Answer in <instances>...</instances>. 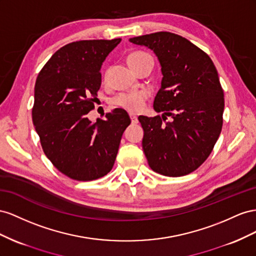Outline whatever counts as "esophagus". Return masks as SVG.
Segmentation results:
<instances>
[{
	"instance_id": "1",
	"label": "esophagus",
	"mask_w": 256,
	"mask_h": 256,
	"mask_svg": "<svg viewBox=\"0 0 256 256\" xmlns=\"http://www.w3.org/2000/svg\"><path fill=\"white\" fill-rule=\"evenodd\" d=\"M130 121H132L133 124H136L138 122V119H137V116L134 114H130Z\"/></svg>"
}]
</instances>
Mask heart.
Segmentation results:
<instances>
[{
  "mask_svg": "<svg viewBox=\"0 0 256 256\" xmlns=\"http://www.w3.org/2000/svg\"><path fill=\"white\" fill-rule=\"evenodd\" d=\"M144 61H151L153 63L152 56L147 52H144V51H134L128 56V62L132 68ZM148 96V93L146 91L122 92L114 98L112 104L114 106L126 109L128 112H137L144 108Z\"/></svg>",
  "mask_w": 256,
  "mask_h": 256,
  "instance_id": "b5f03b06",
  "label": "heart"
}]
</instances>
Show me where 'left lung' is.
<instances>
[{"mask_svg":"<svg viewBox=\"0 0 256 256\" xmlns=\"http://www.w3.org/2000/svg\"><path fill=\"white\" fill-rule=\"evenodd\" d=\"M154 51L163 79L153 108L162 116H140L142 149L150 168L184 176L205 162L223 126L224 93L212 60L186 38L156 32L130 40ZM167 116L173 121L166 122Z\"/></svg>","mask_w":256,"mask_h":256,"instance_id":"8db88e82","label":"left lung"}]
</instances>
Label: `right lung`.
<instances>
[{
    "label": "right lung",
    "instance_id": "obj_1",
    "mask_svg": "<svg viewBox=\"0 0 256 256\" xmlns=\"http://www.w3.org/2000/svg\"><path fill=\"white\" fill-rule=\"evenodd\" d=\"M121 38L78 40L52 54L36 79L32 121L42 148L56 168L77 181L112 170L128 114L116 108L93 123L88 112L98 100L100 72Z\"/></svg>",
    "mask_w": 256,
    "mask_h": 256
}]
</instances>
